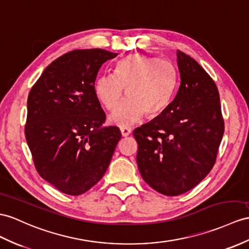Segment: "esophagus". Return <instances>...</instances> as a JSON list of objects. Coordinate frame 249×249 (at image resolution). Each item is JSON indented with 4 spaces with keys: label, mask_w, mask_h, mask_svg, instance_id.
Instances as JSON below:
<instances>
[{
    "label": "esophagus",
    "mask_w": 249,
    "mask_h": 249,
    "mask_svg": "<svg viewBox=\"0 0 249 249\" xmlns=\"http://www.w3.org/2000/svg\"><path fill=\"white\" fill-rule=\"evenodd\" d=\"M120 132H121V135H123V136H128L132 133V129L126 128V126H121Z\"/></svg>",
    "instance_id": "obj_1"
}]
</instances>
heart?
I'll list each match as a JSON object with an SVG mask.
<instances>
[{"mask_svg": "<svg viewBox=\"0 0 249 249\" xmlns=\"http://www.w3.org/2000/svg\"><path fill=\"white\" fill-rule=\"evenodd\" d=\"M124 88L128 97L110 116L119 126L137 123L145 112L156 115L165 110L175 88L174 68L162 59L128 54L115 64L114 75H100L94 86L97 99L108 111L117 107Z\"/></svg>", "mask_w": 249, "mask_h": 249, "instance_id": "heart-1", "label": "heart"}]
</instances>
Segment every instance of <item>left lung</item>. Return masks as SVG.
<instances>
[{"mask_svg": "<svg viewBox=\"0 0 249 249\" xmlns=\"http://www.w3.org/2000/svg\"><path fill=\"white\" fill-rule=\"evenodd\" d=\"M177 65L179 81L174 99L160 115L133 132L143 180L168 196L183 195L207 177L224 134L214 81L179 51Z\"/></svg>", "mask_w": 249, "mask_h": 249, "instance_id": "8db88e82", "label": "left lung"}]
</instances>
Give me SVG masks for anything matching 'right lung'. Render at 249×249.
<instances>
[{
	"instance_id": "add662e5",
	"label": "right lung",
	"mask_w": 249,
	"mask_h": 249,
	"mask_svg": "<svg viewBox=\"0 0 249 249\" xmlns=\"http://www.w3.org/2000/svg\"><path fill=\"white\" fill-rule=\"evenodd\" d=\"M116 56L100 48L64 53L29 92L25 137L36 169L66 195L98 183L121 137L117 126L102 125L106 114L94 89L101 65Z\"/></svg>"
}]
</instances>
